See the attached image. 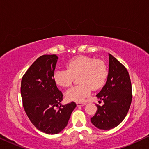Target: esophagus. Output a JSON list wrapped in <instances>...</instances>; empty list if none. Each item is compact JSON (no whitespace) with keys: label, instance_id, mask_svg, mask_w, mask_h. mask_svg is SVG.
I'll return each mask as SVG.
<instances>
[{"label":"esophagus","instance_id":"obj_1","mask_svg":"<svg viewBox=\"0 0 149 149\" xmlns=\"http://www.w3.org/2000/svg\"><path fill=\"white\" fill-rule=\"evenodd\" d=\"M85 104H86V103L85 102H77V107H82V106H84Z\"/></svg>","mask_w":149,"mask_h":149}]
</instances>
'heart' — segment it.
Segmentation results:
<instances>
[{
	"mask_svg": "<svg viewBox=\"0 0 149 149\" xmlns=\"http://www.w3.org/2000/svg\"><path fill=\"white\" fill-rule=\"evenodd\" d=\"M67 70H56L54 80L58 86L68 87L77 77L79 85L68 89L65 95L69 100L83 102L90 93L91 89H100L104 84L108 75L107 68L102 60L87 56H77L66 64Z\"/></svg>",
	"mask_w": 149,
	"mask_h": 149,
	"instance_id": "1",
	"label": "heart"
}]
</instances>
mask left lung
Segmentation results:
<instances>
[{"instance_id":"left-lung-1","label":"left lung","mask_w":149,"mask_h":149,"mask_svg":"<svg viewBox=\"0 0 149 149\" xmlns=\"http://www.w3.org/2000/svg\"><path fill=\"white\" fill-rule=\"evenodd\" d=\"M109 56L107 81L96 95L97 98L104 102V104L96 105V113L91 118L93 125L104 130L113 129L123 121L132 99L131 80L127 69L111 54H109Z\"/></svg>"}]
</instances>
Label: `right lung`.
<instances>
[{
  "instance_id": "1",
  "label": "right lung",
  "mask_w": 149,
  "mask_h": 149,
  "mask_svg": "<svg viewBox=\"0 0 149 149\" xmlns=\"http://www.w3.org/2000/svg\"><path fill=\"white\" fill-rule=\"evenodd\" d=\"M58 60L56 55L39 57L26 71L21 83L26 115L38 130L47 134H56L64 130L77 107L74 102L61 104L63 94L53 77Z\"/></svg>"
}]
</instances>
